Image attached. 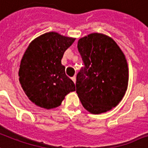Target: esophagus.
<instances>
[{
  "instance_id": "34e87169",
  "label": "esophagus",
  "mask_w": 148,
  "mask_h": 148,
  "mask_svg": "<svg viewBox=\"0 0 148 148\" xmlns=\"http://www.w3.org/2000/svg\"><path fill=\"white\" fill-rule=\"evenodd\" d=\"M71 79H72V81H73V82H74V83L76 82V77L74 76V77H71Z\"/></svg>"
}]
</instances>
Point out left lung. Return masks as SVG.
I'll return each mask as SVG.
<instances>
[{
	"label": "left lung",
	"instance_id": "left-lung-1",
	"mask_svg": "<svg viewBox=\"0 0 148 148\" xmlns=\"http://www.w3.org/2000/svg\"><path fill=\"white\" fill-rule=\"evenodd\" d=\"M77 49L84 63L76 81L82 106L93 114L109 111L119 104L128 86L125 55L113 39L101 33L81 38Z\"/></svg>",
	"mask_w": 148,
	"mask_h": 148
}]
</instances>
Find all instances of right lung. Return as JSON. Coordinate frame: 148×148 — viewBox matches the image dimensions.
I'll return each mask as SVG.
<instances>
[{"instance_id": "obj_1", "label": "right lung", "mask_w": 148, "mask_h": 148, "mask_svg": "<svg viewBox=\"0 0 148 148\" xmlns=\"http://www.w3.org/2000/svg\"><path fill=\"white\" fill-rule=\"evenodd\" d=\"M74 38L50 32L29 44L21 60L19 82L30 101L44 109H53L64 97L75 91V84L65 74L61 60Z\"/></svg>"}]
</instances>
